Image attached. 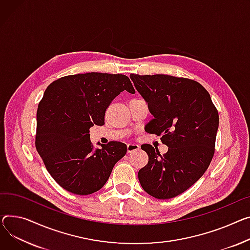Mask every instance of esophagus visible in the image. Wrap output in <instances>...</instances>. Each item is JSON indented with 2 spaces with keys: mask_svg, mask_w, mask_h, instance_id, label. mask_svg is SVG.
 Segmentation results:
<instances>
[{
  "mask_svg": "<svg viewBox=\"0 0 250 250\" xmlns=\"http://www.w3.org/2000/svg\"><path fill=\"white\" fill-rule=\"evenodd\" d=\"M126 148H127V152L128 153H131V152H134V151H137V149H139L140 146L137 145V144H127Z\"/></svg>",
  "mask_w": 250,
  "mask_h": 250,
  "instance_id": "obj_1",
  "label": "esophagus"
}]
</instances>
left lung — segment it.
<instances>
[{
    "mask_svg": "<svg viewBox=\"0 0 250 250\" xmlns=\"http://www.w3.org/2000/svg\"><path fill=\"white\" fill-rule=\"evenodd\" d=\"M136 89L154 116L145 129L162 136L168 152L161 156L151 145H142L148 162L139 171L143 189L157 199L185 192L208 169L219 125L218 111L200 83L165 74H130Z\"/></svg>",
    "mask_w": 250,
    "mask_h": 250,
    "instance_id": "1",
    "label": "left lung"
}]
</instances>
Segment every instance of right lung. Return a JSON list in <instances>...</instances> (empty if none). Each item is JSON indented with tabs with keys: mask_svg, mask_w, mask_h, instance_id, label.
Returning a JSON list of instances; mask_svg holds the SVG:
<instances>
[{
	"mask_svg": "<svg viewBox=\"0 0 250 250\" xmlns=\"http://www.w3.org/2000/svg\"><path fill=\"white\" fill-rule=\"evenodd\" d=\"M135 93L124 74L89 72L61 77L44 92L37 110L36 148L49 174L66 191L89 195L101 190L126 145L97 143L89 129L104 124L105 110L122 91Z\"/></svg>",
	"mask_w": 250,
	"mask_h": 250,
	"instance_id": "1",
	"label": "right lung"
}]
</instances>
